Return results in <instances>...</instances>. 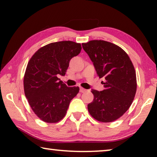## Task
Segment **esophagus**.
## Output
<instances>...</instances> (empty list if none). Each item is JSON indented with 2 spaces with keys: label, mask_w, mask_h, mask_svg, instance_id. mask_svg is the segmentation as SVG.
I'll use <instances>...</instances> for the list:
<instances>
[{
  "label": "esophagus",
  "mask_w": 157,
  "mask_h": 157,
  "mask_svg": "<svg viewBox=\"0 0 157 157\" xmlns=\"http://www.w3.org/2000/svg\"><path fill=\"white\" fill-rule=\"evenodd\" d=\"M79 91L81 92V93H84V92L86 91V90L85 89H83V88H80V89H79Z\"/></svg>",
  "instance_id": "obj_1"
}]
</instances>
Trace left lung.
<instances>
[{
  "instance_id": "left-lung-1",
  "label": "left lung",
  "mask_w": 157,
  "mask_h": 157,
  "mask_svg": "<svg viewBox=\"0 0 157 157\" xmlns=\"http://www.w3.org/2000/svg\"><path fill=\"white\" fill-rule=\"evenodd\" d=\"M93 62L104 89H92L93 101L88 110L98 121L111 122L121 117L129 108L136 91V72L125 51L112 43L94 40L82 44Z\"/></svg>"
}]
</instances>
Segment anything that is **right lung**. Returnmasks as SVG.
Returning <instances> with one entry per match:
<instances>
[{"label": "right lung", "mask_w": 157, "mask_h": 157, "mask_svg": "<svg viewBox=\"0 0 157 157\" xmlns=\"http://www.w3.org/2000/svg\"><path fill=\"white\" fill-rule=\"evenodd\" d=\"M80 44L66 40L51 43L36 51L25 70V97L33 112L47 123L59 121L66 115L79 88L68 87L58 78L65 76L73 57L81 52Z\"/></svg>", "instance_id": "1"}]
</instances>
